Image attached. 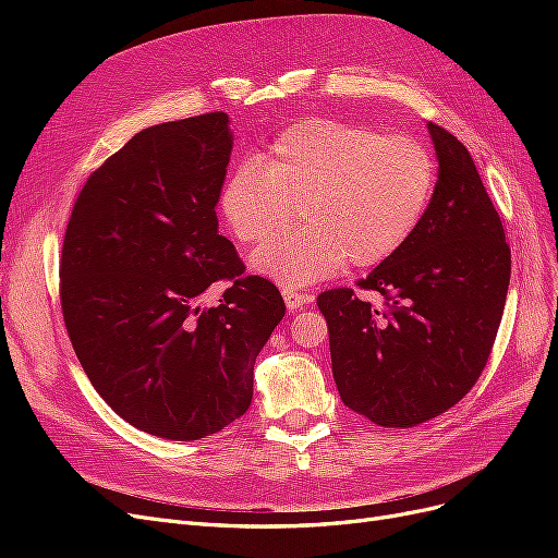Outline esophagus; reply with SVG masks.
Masks as SVG:
<instances>
[{"instance_id": "obj_1", "label": "esophagus", "mask_w": 558, "mask_h": 558, "mask_svg": "<svg viewBox=\"0 0 558 558\" xmlns=\"http://www.w3.org/2000/svg\"><path fill=\"white\" fill-rule=\"evenodd\" d=\"M281 295H283L286 307H289L291 312H298V310H302L305 305H310V302H314V295L295 291V289H283Z\"/></svg>"}]
</instances>
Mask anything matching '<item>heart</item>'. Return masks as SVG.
<instances>
[{"mask_svg": "<svg viewBox=\"0 0 558 558\" xmlns=\"http://www.w3.org/2000/svg\"><path fill=\"white\" fill-rule=\"evenodd\" d=\"M437 189L433 150L414 137L307 118L283 130L260 162L234 167L218 193L228 232L260 244L291 221L302 226L253 253L256 272L283 286L332 277L344 263L375 267L412 240Z\"/></svg>", "mask_w": 558, "mask_h": 558, "instance_id": "b5f03b06", "label": "heart"}]
</instances>
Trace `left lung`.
<instances>
[{
    "label": "left lung",
    "mask_w": 558,
    "mask_h": 558,
    "mask_svg": "<svg viewBox=\"0 0 558 558\" xmlns=\"http://www.w3.org/2000/svg\"><path fill=\"white\" fill-rule=\"evenodd\" d=\"M440 172L424 223L361 291L316 298L342 402L384 428H412L453 408L494 349L510 286V246L468 148L428 123Z\"/></svg>",
    "instance_id": "1"
}]
</instances>
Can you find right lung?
<instances>
[{
	"label": "right lung",
	"mask_w": 558,
	"mask_h": 558,
	"mask_svg": "<svg viewBox=\"0 0 558 558\" xmlns=\"http://www.w3.org/2000/svg\"><path fill=\"white\" fill-rule=\"evenodd\" d=\"M228 113L146 128L83 185L60 256L64 328L95 391L128 424L191 442L253 398V365L286 314L218 234ZM229 289L218 308L196 295Z\"/></svg>",
	"instance_id": "1"
}]
</instances>
